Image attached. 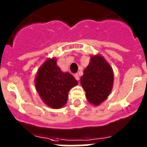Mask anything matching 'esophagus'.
<instances>
[{
	"mask_svg": "<svg viewBox=\"0 0 147 147\" xmlns=\"http://www.w3.org/2000/svg\"><path fill=\"white\" fill-rule=\"evenodd\" d=\"M74 77H75V79L77 80V81H79V80H80V76H79V74H75Z\"/></svg>",
	"mask_w": 147,
	"mask_h": 147,
	"instance_id": "esophagus-1",
	"label": "esophagus"
}]
</instances>
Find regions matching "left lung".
Wrapping results in <instances>:
<instances>
[{
    "label": "left lung",
    "instance_id": "obj_1",
    "mask_svg": "<svg viewBox=\"0 0 147 147\" xmlns=\"http://www.w3.org/2000/svg\"><path fill=\"white\" fill-rule=\"evenodd\" d=\"M81 85L90 103L98 105L109 96L113 84V73L102 56H93L81 77Z\"/></svg>",
    "mask_w": 147,
    "mask_h": 147
}]
</instances>
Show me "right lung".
<instances>
[{
    "label": "right lung",
    "instance_id": "1",
    "mask_svg": "<svg viewBox=\"0 0 147 147\" xmlns=\"http://www.w3.org/2000/svg\"><path fill=\"white\" fill-rule=\"evenodd\" d=\"M77 84L71 74L62 72L54 58L44 62L35 79V87L40 96L48 106L54 109L65 105L70 89Z\"/></svg>",
    "mask_w": 147,
    "mask_h": 147
}]
</instances>
